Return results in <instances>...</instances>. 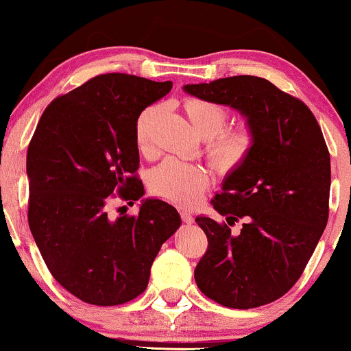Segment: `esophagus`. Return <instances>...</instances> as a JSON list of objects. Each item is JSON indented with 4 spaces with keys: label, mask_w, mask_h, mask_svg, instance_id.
<instances>
[{
    "label": "esophagus",
    "mask_w": 351,
    "mask_h": 351,
    "mask_svg": "<svg viewBox=\"0 0 351 351\" xmlns=\"http://www.w3.org/2000/svg\"><path fill=\"white\" fill-rule=\"evenodd\" d=\"M181 219H183V223L186 224H193V221H195V217L189 211H181Z\"/></svg>",
    "instance_id": "esophagus-1"
}]
</instances>
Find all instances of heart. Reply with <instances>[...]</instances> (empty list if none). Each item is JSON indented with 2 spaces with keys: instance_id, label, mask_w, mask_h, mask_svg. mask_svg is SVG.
<instances>
[{
  "instance_id": "1",
  "label": "heart",
  "mask_w": 351,
  "mask_h": 351,
  "mask_svg": "<svg viewBox=\"0 0 351 351\" xmlns=\"http://www.w3.org/2000/svg\"><path fill=\"white\" fill-rule=\"evenodd\" d=\"M184 110L189 122L199 135L206 136L208 155L217 170L231 171L239 167L252 150L254 136L245 127L224 132V123L228 120V112L215 102L204 99L188 97L184 100ZM153 114V107L145 108L138 115L135 125V138L140 152H148L147 125ZM209 183V175L199 165L184 163L176 158H168L150 173V188L155 195L180 204V206H193L199 199L201 193Z\"/></svg>"
}]
</instances>
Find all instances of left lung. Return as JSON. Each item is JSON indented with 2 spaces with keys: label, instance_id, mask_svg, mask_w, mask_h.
Masks as SVG:
<instances>
[{
  "label": "left lung",
  "instance_id": "obj_1",
  "mask_svg": "<svg viewBox=\"0 0 351 351\" xmlns=\"http://www.w3.org/2000/svg\"><path fill=\"white\" fill-rule=\"evenodd\" d=\"M193 97L234 108L254 136L252 150L224 176L211 199L226 216L196 223L208 251L195 269L199 291L231 308L271 304L292 289L328 221L330 153L310 108L256 75L183 87ZM237 219L243 229L230 232Z\"/></svg>",
  "mask_w": 351,
  "mask_h": 351
}]
</instances>
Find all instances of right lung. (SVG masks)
I'll list each match as a JSON object with an SVG mask.
<instances>
[{
    "instance_id": "1",
    "label": "right lung",
    "mask_w": 351,
    "mask_h": 351,
    "mask_svg": "<svg viewBox=\"0 0 351 351\" xmlns=\"http://www.w3.org/2000/svg\"><path fill=\"white\" fill-rule=\"evenodd\" d=\"M173 82L102 74L47 106L26 156L29 229L56 280L92 305H120L142 293L160 247L181 226L162 199L136 216L110 219L108 196L145 195L135 176L136 119Z\"/></svg>"
}]
</instances>
